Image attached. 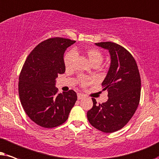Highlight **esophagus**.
Instances as JSON below:
<instances>
[{
	"label": "esophagus",
	"instance_id": "1",
	"mask_svg": "<svg viewBox=\"0 0 159 159\" xmlns=\"http://www.w3.org/2000/svg\"><path fill=\"white\" fill-rule=\"evenodd\" d=\"M84 98V95L82 94H78V99H81Z\"/></svg>",
	"mask_w": 159,
	"mask_h": 159
}]
</instances>
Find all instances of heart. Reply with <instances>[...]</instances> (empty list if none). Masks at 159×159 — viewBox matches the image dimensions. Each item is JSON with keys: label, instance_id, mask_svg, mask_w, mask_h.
I'll return each instance as SVG.
<instances>
[{"label": "heart", "instance_id": "obj_1", "mask_svg": "<svg viewBox=\"0 0 159 159\" xmlns=\"http://www.w3.org/2000/svg\"><path fill=\"white\" fill-rule=\"evenodd\" d=\"M77 51H70L67 52L64 57V64L66 69L71 68L73 65V61L75 57V54H77ZM84 53L87 57L88 60H89L91 64L94 66H99L103 60V54L102 52L97 48H86L84 49ZM80 84L82 86H86L89 85L92 83L93 80L92 78L82 77L80 78Z\"/></svg>", "mask_w": 159, "mask_h": 159}]
</instances>
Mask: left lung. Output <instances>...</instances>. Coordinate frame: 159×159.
Returning <instances> with one entry per match:
<instances>
[{
    "instance_id": "obj_1",
    "label": "left lung",
    "mask_w": 159,
    "mask_h": 159,
    "mask_svg": "<svg viewBox=\"0 0 159 159\" xmlns=\"http://www.w3.org/2000/svg\"><path fill=\"white\" fill-rule=\"evenodd\" d=\"M109 51L111 65L103 89L108 91L106 102L97 104L87 112L89 121L94 128L105 133H112L124 127L138 107L141 92V79L137 62L123 46L113 42L96 43Z\"/></svg>"
}]
</instances>
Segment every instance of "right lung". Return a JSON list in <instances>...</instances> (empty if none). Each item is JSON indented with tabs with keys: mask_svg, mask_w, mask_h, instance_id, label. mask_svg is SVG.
I'll return each mask as SVG.
<instances>
[{
	"mask_svg": "<svg viewBox=\"0 0 159 159\" xmlns=\"http://www.w3.org/2000/svg\"><path fill=\"white\" fill-rule=\"evenodd\" d=\"M75 41L52 38L40 43L30 52L19 77V95L28 117L44 128L66 121L77 100L73 90L58 94L56 78L65 71L64 53Z\"/></svg>",
	"mask_w": 159,
	"mask_h": 159,
	"instance_id": "obj_1",
	"label": "right lung"
}]
</instances>
